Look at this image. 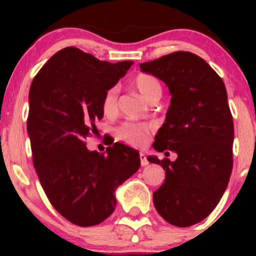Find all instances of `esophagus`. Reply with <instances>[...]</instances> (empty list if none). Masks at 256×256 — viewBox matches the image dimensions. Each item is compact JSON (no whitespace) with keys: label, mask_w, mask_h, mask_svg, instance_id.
Returning a JSON list of instances; mask_svg holds the SVG:
<instances>
[{"label":"esophagus","mask_w":256,"mask_h":256,"mask_svg":"<svg viewBox=\"0 0 256 256\" xmlns=\"http://www.w3.org/2000/svg\"><path fill=\"white\" fill-rule=\"evenodd\" d=\"M140 160H141V166H148V164H149L148 160H146V156L143 152L140 154Z\"/></svg>","instance_id":"obj_1"}]
</instances>
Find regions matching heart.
Segmentation results:
<instances>
[{
  "mask_svg": "<svg viewBox=\"0 0 256 256\" xmlns=\"http://www.w3.org/2000/svg\"><path fill=\"white\" fill-rule=\"evenodd\" d=\"M132 85L148 102H157L162 96V84L155 76L149 73H138L132 80ZM106 116H114L118 113V88L112 87L104 94L101 102ZM152 126L146 122L127 121L118 128V138L132 146H143L148 142Z\"/></svg>",
  "mask_w": 256,
  "mask_h": 256,
  "instance_id": "b5f03b06",
  "label": "heart"
}]
</instances>
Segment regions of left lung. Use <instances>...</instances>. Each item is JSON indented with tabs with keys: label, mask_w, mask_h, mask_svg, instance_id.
Returning a JSON list of instances; mask_svg holds the SVG:
<instances>
[{
	"label": "left lung",
	"mask_w": 256,
	"mask_h": 256,
	"mask_svg": "<svg viewBox=\"0 0 256 256\" xmlns=\"http://www.w3.org/2000/svg\"><path fill=\"white\" fill-rule=\"evenodd\" d=\"M170 90L171 104L152 146L178 155L174 162L148 157L162 166L166 180L154 192V205L171 225L204 220L218 205L233 169L234 126L225 84L199 56L177 51L140 64Z\"/></svg>",
	"instance_id": "1"
}]
</instances>
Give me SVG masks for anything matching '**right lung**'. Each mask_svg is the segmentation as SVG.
Listing matches in <instances>:
<instances>
[{
	"instance_id": "add662e5",
	"label": "right lung",
	"mask_w": 256,
	"mask_h": 256,
	"mask_svg": "<svg viewBox=\"0 0 256 256\" xmlns=\"http://www.w3.org/2000/svg\"><path fill=\"white\" fill-rule=\"evenodd\" d=\"M132 60H99L68 46L48 59L32 80L26 127L34 166L51 205L74 225L94 226L115 210V188L138 170L140 154L114 143L90 152L86 138L104 116V94Z\"/></svg>"
}]
</instances>
